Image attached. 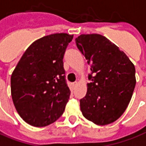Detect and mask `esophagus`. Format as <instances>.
I'll return each mask as SVG.
<instances>
[{
    "instance_id": "obj_1",
    "label": "esophagus",
    "mask_w": 146,
    "mask_h": 146,
    "mask_svg": "<svg viewBox=\"0 0 146 146\" xmlns=\"http://www.w3.org/2000/svg\"><path fill=\"white\" fill-rule=\"evenodd\" d=\"M76 84H77V83H76V82H73V83L71 84V86H72V88H73V89H74V88H76Z\"/></svg>"
}]
</instances>
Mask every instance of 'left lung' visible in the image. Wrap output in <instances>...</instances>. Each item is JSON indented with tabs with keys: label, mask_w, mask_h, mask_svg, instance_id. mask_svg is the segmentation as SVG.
Returning a JSON list of instances; mask_svg holds the SVG:
<instances>
[{
	"label": "left lung",
	"mask_w": 146,
	"mask_h": 146,
	"mask_svg": "<svg viewBox=\"0 0 146 146\" xmlns=\"http://www.w3.org/2000/svg\"><path fill=\"white\" fill-rule=\"evenodd\" d=\"M76 44L90 66L86 96L80 100L83 115L108 125L126 111L136 84L135 67L123 51L99 34L80 35Z\"/></svg>",
	"instance_id": "8db88e82"
}]
</instances>
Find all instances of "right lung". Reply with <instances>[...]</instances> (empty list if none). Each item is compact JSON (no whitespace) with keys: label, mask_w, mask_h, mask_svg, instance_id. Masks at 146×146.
<instances>
[{"label":"right lung","mask_w":146,"mask_h":146,"mask_svg":"<svg viewBox=\"0 0 146 146\" xmlns=\"http://www.w3.org/2000/svg\"><path fill=\"white\" fill-rule=\"evenodd\" d=\"M73 35H50L26 50L11 76V94L16 111L33 126L51 124L63 114L70 90L63 58Z\"/></svg>","instance_id":"right-lung-1"}]
</instances>
